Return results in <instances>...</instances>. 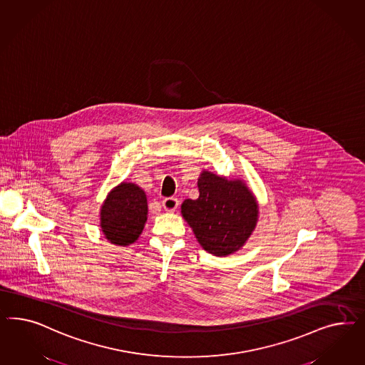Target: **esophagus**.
<instances>
[{
    "label": "esophagus",
    "instance_id": "34e87169",
    "mask_svg": "<svg viewBox=\"0 0 365 365\" xmlns=\"http://www.w3.org/2000/svg\"><path fill=\"white\" fill-rule=\"evenodd\" d=\"M178 205H179V200L177 198H173V197L162 200V206L167 212H174L178 209Z\"/></svg>",
    "mask_w": 365,
    "mask_h": 365
}]
</instances>
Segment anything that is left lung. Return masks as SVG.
<instances>
[{"label": "left lung", "instance_id": "obj_1", "mask_svg": "<svg viewBox=\"0 0 365 365\" xmlns=\"http://www.w3.org/2000/svg\"><path fill=\"white\" fill-rule=\"evenodd\" d=\"M198 199H186L180 212L199 245L212 255L226 257L242 249L258 222V202L242 179L203 170Z\"/></svg>", "mask_w": 365, "mask_h": 365}]
</instances>
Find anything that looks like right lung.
<instances>
[{"instance_id": "1", "label": "right lung", "mask_w": 365, "mask_h": 365, "mask_svg": "<svg viewBox=\"0 0 365 365\" xmlns=\"http://www.w3.org/2000/svg\"><path fill=\"white\" fill-rule=\"evenodd\" d=\"M100 229L116 246H128L142 234L148 215L147 195L133 182L112 188L100 207Z\"/></svg>"}]
</instances>
